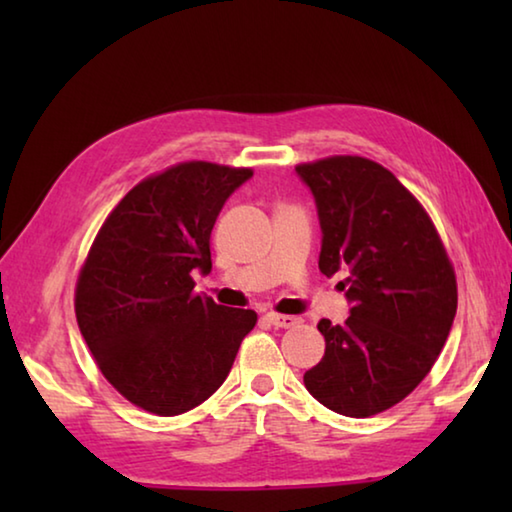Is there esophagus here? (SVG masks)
Returning <instances> with one entry per match:
<instances>
[{
	"mask_svg": "<svg viewBox=\"0 0 512 512\" xmlns=\"http://www.w3.org/2000/svg\"><path fill=\"white\" fill-rule=\"evenodd\" d=\"M268 323L275 325V327H293L300 323L298 316H289V314H275V311H271V314H266Z\"/></svg>",
	"mask_w": 512,
	"mask_h": 512,
	"instance_id": "obj_1",
	"label": "esophagus"
}]
</instances>
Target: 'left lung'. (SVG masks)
Returning a JSON list of instances; mask_svg holds the SVG:
<instances>
[{
	"instance_id": "8db88e82",
	"label": "left lung",
	"mask_w": 512,
	"mask_h": 512,
	"mask_svg": "<svg viewBox=\"0 0 512 512\" xmlns=\"http://www.w3.org/2000/svg\"><path fill=\"white\" fill-rule=\"evenodd\" d=\"M296 171L316 198L320 273H341L352 302L343 325L318 323L325 357L305 386L327 409L370 418L413 393L443 350L458 305L452 259L422 203L379 162L332 155Z\"/></svg>"
}]
</instances>
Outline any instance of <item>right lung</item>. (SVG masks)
Wrapping results in <instances>:
<instances>
[{"label":"right lung","instance_id":"right-lung-1","mask_svg":"<svg viewBox=\"0 0 512 512\" xmlns=\"http://www.w3.org/2000/svg\"><path fill=\"white\" fill-rule=\"evenodd\" d=\"M248 167L178 162L137 183L115 205L79 271L74 311L85 343L119 395L155 415L205 402L255 327L253 309L194 291L210 273L216 216Z\"/></svg>","mask_w":512,"mask_h":512}]
</instances>
